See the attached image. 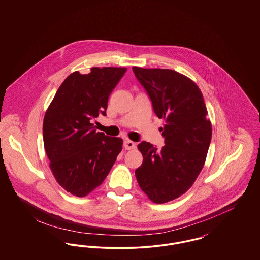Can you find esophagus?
Returning a JSON list of instances; mask_svg holds the SVG:
<instances>
[{
  "label": "esophagus",
  "mask_w": 260,
  "mask_h": 260,
  "mask_svg": "<svg viewBox=\"0 0 260 260\" xmlns=\"http://www.w3.org/2000/svg\"><path fill=\"white\" fill-rule=\"evenodd\" d=\"M124 148L125 150H132V149L136 148V143L131 141V140H125L124 141Z\"/></svg>",
  "instance_id": "1"
}]
</instances>
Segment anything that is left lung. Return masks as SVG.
I'll return each instance as SVG.
<instances>
[{
	"label": "left lung",
	"mask_w": 260,
	"mask_h": 260,
	"mask_svg": "<svg viewBox=\"0 0 260 260\" xmlns=\"http://www.w3.org/2000/svg\"><path fill=\"white\" fill-rule=\"evenodd\" d=\"M145 88L153 109L166 124L160 131L165 145L156 148L142 141L137 145L143 162L136 170L138 185L157 204L178 198L193 185L207 158L211 124L198 86L171 69L133 67Z\"/></svg>",
	"instance_id": "8db88e82"
}]
</instances>
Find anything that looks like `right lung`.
<instances>
[{"mask_svg": "<svg viewBox=\"0 0 260 260\" xmlns=\"http://www.w3.org/2000/svg\"><path fill=\"white\" fill-rule=\"evenodd\" d=\"M126 68L92 67L69 75L57 89L43 124L44 146L56 181L85 197L106 178L122 150L120 137L96 132L92 124L106 116L108 99Z\"/></svg>", "mask_w": 260, "mask_h": 260, "instance_id": "add662e5", "label": "right lung"}]
</instances>
